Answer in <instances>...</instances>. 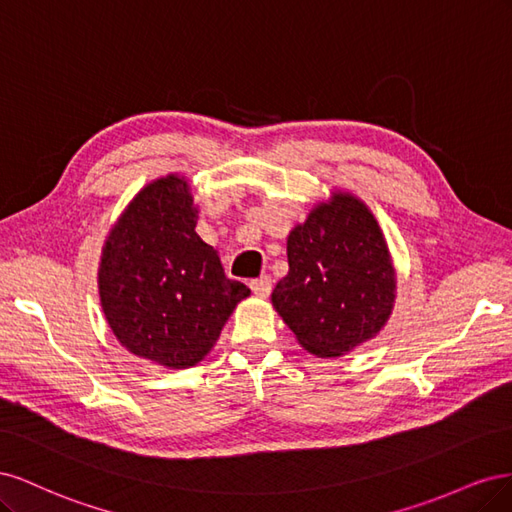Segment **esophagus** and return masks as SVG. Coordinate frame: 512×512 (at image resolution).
I'll return each instance as SVG.
<instances>
[{"label":"esophagus","instance_id":"obj_1","mask_svg":"<svg viewBox=\"0 0 512 512\" xmlns=\"http://www.w3.org/2000/svg\"><path fill=\"white\" fill-rule=\"evenodd\" d=\"M250 286H252V292L256 294V297H269V292L273 288V282H271L269 275H260L258 280L250 282Z\"/></svg>","mask_w":512,"mask_h":512}]
</instances>
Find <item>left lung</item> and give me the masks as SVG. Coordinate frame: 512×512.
<instances>
[{
	"mask_svg": "<svg viewBox=\"0 0 512 512\" xmlns=\"http://www.w3.org/2000/svg\"><path fill=\"white\" fill-rule=\"evenodd\" d=\"M286 250L288 273L271 303L309 354L342 356L384 329L397 273L384 232L359 196L333 190L290 230Z\"/></svg>",
	"mask_w": 512,
	"mask_h": 512,
	"instance_id": "1",
	"label": "left lung"
}]
</instances>
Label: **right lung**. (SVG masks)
I'll return each instance as SVG.
<instances>
[{
    "label": "right lung",
    "mask_w": 512,
    "mask_h": 512,
    "mask_svg": "<svg viewBox=\"0 0 512 512\" xmlns=\"http://www.w3.org/2000/svg\"><path fill=\"white\" fill-rule=\"evenodd\" d=\"M190 181L147 183L102 245L98 292L117 342L166 369L200 363L250 288L228 280L218 250L196 235Z\"/></svg>",
    "instance_id": "add662e5"
}]
</instances>
